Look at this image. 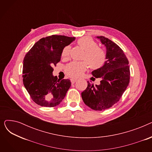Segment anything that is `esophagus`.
<instances>
[{"mask_svg":"<svg viewBox=\"0 0 152 152\" xmlns=\"http://www.w3.org/2000/svg\"><path fill=\"white\" fill-rule=\"evenodd\" d=\"M76 81H77V79H71V84H74Z\"/></svg>","mask_w":152,"mask_h":152,"instance_id":"1","label":"esophagus"}]
</instances>
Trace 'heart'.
I'll list each match as a JSON object with an SVG mask.
<instances>
[{
    "label": "heart",
    "instance_id": "heart-1",
    "mask_svg": "<svg viewBox=\"0 0 152 152\" xmlns=\"http://www.w3.org/2000/svg\"><path fill=\"white\" fill-rule=\"evenodd\" d=\"M77 43L85 50L83 61H74L69 63L65 68L66 75L73 78L81 76L88 68L89 65L92 69H98L103 66L107 61V53L102 48L98 47L97 43L89 37H84L78 39ZM70 47L66 46L62 50L61 57L67 59L69 57Z\"/></svg>",
    "mask_w": 152,
    "mask_h": 152
}]
</instances>
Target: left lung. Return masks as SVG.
<instances>
[{
	"label": "left lung",
	"instance_id": "obj_1",
	"mask_svg": "<svg viewBox=\"0 0 152 152\" xmlns=\"http://www.w3.org/2000/svg\"><path fill=\"white\" fill-rule=\"evenodd\" d=\"M107 49V61L103 66L92 72L100 78V85L91 84L81 93L85 104L94 110L102 111L116 103L128 86L130 80L129 61L123 50L116 44L104 36H97ZM95 78H94V77Z\"/></svg>",
	"mask_w": 152,
	"mask_h": 152
}]
</instances>
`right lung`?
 Listing matches in <instances>:
<instances>
[{
	"instance_id": "add662e5",
	"label": "right lung",
	"mask_w": 152,
	"mask_h": 152,
	"mask_svg": "<svg viewBox=\"0 0 152 152\" xmlns=\"http://www.w3.org/2000/svg\"><path fill=\"white\" fill-rule=\"evenodd\" d=\"M75 37L52 35L38 41L23 60V82L36 104L45 107L58 105L71 86L69 79L59 80L53 76V66L60 61L64 47Z\"/></svg>"
}]
</instances>
